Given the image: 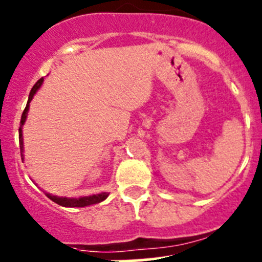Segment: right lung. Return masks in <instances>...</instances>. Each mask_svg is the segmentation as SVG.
Masks as SVG:
<instances>
[{"label": "right lung", "instance_id": "add662e5", "mask_svg": "<svg viewBox=\"0 0 262 262\" xmlns=\"http://www.w3.org/2000/svg\"><path fill=\"white\" fill-rule=\"evenodd\" d=\"M44 78H40L34 87L31 89L30 95H29L28 104H26L25 110H24L23 115H21V121H20V128H18V141H20V150H21V160H25V155H24V139H23V125L25 124L26 118H28V112L29 107H30V102L33 100L34 95L38 92V90L40 89L41 84H43ZM47 196L49 198L50 200H53L54 203H57L60 207L66 208H83L89 207V205L92 204H99V203L104 202L107 196H109V192H100V194H94L89 195V196H80V198H67V196H57V195H52L49 192H46Z\"/></svg>", "mask_w": 262, "mask_h": 262}]
</instances>
